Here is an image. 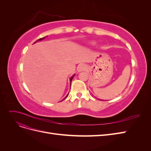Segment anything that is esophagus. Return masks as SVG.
I'll list each match as a JSON object with an SVG mask.
<instances>
[{
	"mask_svg": "<svg viewBox=\"0 0 151 151\" xmlns=\"http://www.w3.org/2000/svg\"><path fill=\"white\" fill-rule=\"evenodd\" d=\"M77 71L78 72H81V71H83L86 69V65L83 63H81V64H79L77 68Z\"/></svg>",
	"mask_w": 151,
	"mask_h": 151,
	"instance_id": "34e87169",
	"label": "esophagus"
}]
</instances>
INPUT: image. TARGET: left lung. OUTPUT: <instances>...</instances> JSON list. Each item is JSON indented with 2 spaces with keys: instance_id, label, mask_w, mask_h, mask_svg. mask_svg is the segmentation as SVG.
I'll list each match as a JSON object with an SVG mask.
<instances>
[{
  "instance_id": "left-lung-1",
  "label": "left lung",
  "mask_w": 151,
  "mask_h": 151,
  "mask_svg": "<svg viewBox=\"0 0 151 151\" xmlns=\"http://www.w3.org/2000/svg\"><path fill=\"white\" fill-rule=\"evenodd\" d=\"M99 100H101V99H99Z\"/></svg>"
}]
</instances>
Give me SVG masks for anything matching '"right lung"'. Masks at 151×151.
<instances>
[{
    "mask_svg": "<svg viewBox=\"0 0 151 151\" xmlns=\"http://www.w3.org/2000/svg\"><path fill=\"white\" fill-rule=\"evenodd\" d=\"M45 38V37L42 38H40V39H39V40H38L37 41H36V42H35L34 43H36V42H38V41H41V40H43V39H44ZM74 76H75V74H74V76H72V77H70V84H71V82H72V79H73V77H74ZM68 94H67V95L66 96V97H65V98H64V99H65V98H67V97L68 96ZM63 100H62V101H63Z\"/></svg>",
    "mask_w": 151,
    "mask_h": 151,
    "instance_id": "right-lung-1",
    "label": "right lung"
}]
</instances>
